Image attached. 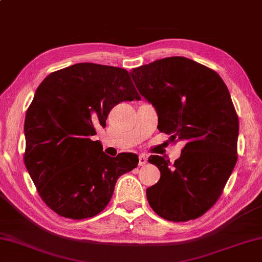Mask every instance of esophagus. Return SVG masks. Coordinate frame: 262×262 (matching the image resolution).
I'll return each mask as SVG.
<instances>
[{"label":"esophagus","instance_id":"1","mask_svg":"<svg viewBox=\"0 0 262 262\" xmlns=\"http://www.w3.org/2000/svg\"><path fill=\"white\" fill-rule=\"evenodd\" d=\"M147 161H148V159H147L146 155H144V154H140V155H139V165H140V166L146 165Z\"/></svg>","mask_w":262,"mask_h":262}]
</instances>
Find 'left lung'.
I'll list each match as a JSON object with an SVG mask.
<instances>
[{
  "instance_id": "left-lung-1",
  "label": "left lung",
  "mask_w": 262,
  "mask_h": 262,
  "mask_svg": "<svg viewBox=\"0 0 262 262\" xmlns=\"http://www.w3.org/2000/svg\"><path fill=\"white\" fill-rule=\"evenodd\" d=\"M140 95L159 115V130L185 147L174 163L159 155L148 161L161 172L146 190L163 219L200 218L219 197L237 162L238 116L219 74L185 57H169L133 68Z\"/></svg>"
}]
</instances>
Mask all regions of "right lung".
<instances>
[{
	"instance_id": "right-lung-1",
	"label": "right lung",
	"mask_w": 262,
	"mask_h": 262,
	"mask_svg": "<svg viewBox=\"0 0 262 262\" xmlns=\"http://www.w3.org/2000/svg\"><path fill=\"white\" fill-rule=\"evenodd\" d=\"M139 100L124 68L81 62L53 72L36 89L25 117L24 162L44 203L63 218H92L106 208L138 156L111 157L91 140L112 108Z\"/></svg>"
}]
</instances>
